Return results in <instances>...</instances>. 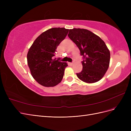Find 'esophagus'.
<instances>
[{"mask_svg":"<svg viewBox=\"0 0 131 131\" xmlns=\"http://www.w3.org/2000/svg\"><path fill=\"white\" fill-rule=\"evenodd\" d=\"M73 64H74V62H72V63H70V66H72V65H73Z\"/></svg>","mask_w":131,"mask_h":131,"instance_id":"34e87169","label":"esophagus"}]
</instances>
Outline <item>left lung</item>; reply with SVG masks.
Segmentation results:
<instances>
[{
    "label": "left lung",
    "mask_w": 131,
    "mask_h": 131,
    "mask_svg": "<svg viewBox=\"0 0 131 131\" xmlns=\"http://www.w3.org/2000/svg\"><path fill=\"white\" fill-rule=\"evenodd\" d=\"M68 36L77 45L83 57L82 70L77 73L78 78L87 83L100 81L109 68L110 58L104 41L85 29H70Z\"/></svg>",
    "instance_id": "left-lung-1"
}]
</instances>
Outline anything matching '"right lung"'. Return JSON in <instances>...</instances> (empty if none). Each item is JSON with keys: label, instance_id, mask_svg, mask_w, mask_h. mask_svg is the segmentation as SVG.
<instances>
[{"label": "right lung", "instance_id": "obj_1", "mask_svg": "<svg viewBox=\"0 0 131 131\" xmlns=\"http://www.w3.org/2000/svg\"><path fill=\"white\" fill-rule=\"evenodd\" d=\"M69 29L52 28L35 39L27 54V62L33 78L39 84L53 87L62 81L68 66L55 58L56 49L66 37Z\"/></svg>", "mask_w": 131, "mask_h": 131}]
</instances>
